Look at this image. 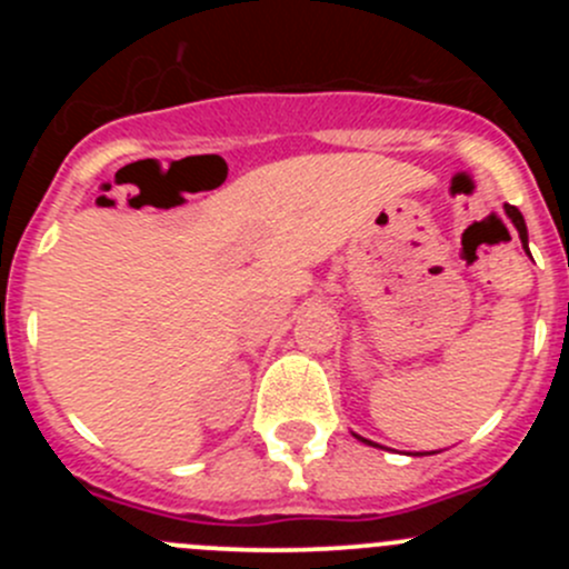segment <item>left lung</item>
<instances>
[{"mask_svg":"<svg viewBox=\"0 0 569 569\" xmlns=\"http://www.w3.org/2000/svg\"><path fill=\"white\" fill-rule=\"evenodd\" d=\"M503 211H507V217H509V220H512V226L518 228V233H520V242H523V248L529 250V231H526V220H523V214H520V211L515 209V206H509V203H503ZM355 438H358V440H363V443H369V446H377V443H371V440L360 438V435H355Z\"/></svg>","mask_w":569,"mask_h":569,"instance_id":"1","label":"left lung"}]
</instances>
